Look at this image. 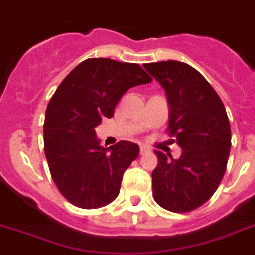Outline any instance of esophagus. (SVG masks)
Segmentation results:
<instances>
[{
	"mask_svg": "<svg viewBox=\"0 0 255 255\" xmlns=\"http://www.w3.org/2000/svg\"><path fill=\"white\" fill-rule=\"evenodd\" d=\"M149 151H150V150L147 149L146 146H141V147H140V154H141V155L146 154V152H149Z\"/></svg>",
	"mask_w": 255,
	"mask_h": 255,
	"instance_id": "esophagus-1",
	"label": "esophagus"
}]
</instances>
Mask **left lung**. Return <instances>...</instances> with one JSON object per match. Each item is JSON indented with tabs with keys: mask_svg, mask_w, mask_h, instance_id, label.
Wrapping results in <instances>:
<instances>
[{
	"mask_svg": "<svg viewBox=\"0 0 255 255\" xmlns=\"http://www.w3.org/2000/svg\"><path fill=\"white\" fill-rule=\"evenodd\" d=\"M165 90L168 134L182 149L180 159L155 151L152 196L164 209L186 213L203 205L218 189L231 149L225 105L209 82L189 64L168 60L145 64Z\"/></svg>",
	"mask_w": 255,
	"mask_h": 255,
	"instance_id": "8db88e82",
	"label": "left lung"
}]
</instances>
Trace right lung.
<instances>
[{"label": "right lung", "mask_w": 255, "mask_h": 255, "mask_svg": "<svg viewBox=\"0 0 255 255\" xmlns=\"http://www.w3.org/2000/svg\"><path fill=\"white\" fill-rule=\"evenodd\" d=\"M149 82L138 64L95 57L75 66L52 95L43 125L45 155L55 185L73 205L96 209L118 196L123 173L140 147L121 141L105 149L95 128L112 118L130 87Z\"/></svg>", "instance_id": "right-lung-1"}]
</instances>
